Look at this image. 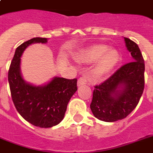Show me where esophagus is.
I'll return each instance as SVG.
<instances>
[{"label": "esophagus", "instance_id": "esophagus-1", "mask_svg": "<svg viewBox=\"0 0 153 153\" xmlns=\"http://www.w3.org/2000/svg\"><path fill=\"white\" fill-rule=\"evenodd\" d=\"M86 82H87V79H86V77H81V78H79V80H78V86H83V85L86 84Z\"/></svg>", "mask_w": 153, "mask_h": 153}]
</instances>
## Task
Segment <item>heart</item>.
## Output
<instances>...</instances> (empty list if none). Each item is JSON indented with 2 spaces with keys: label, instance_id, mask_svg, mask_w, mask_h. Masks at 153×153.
<instances>
[{
  "label": "heart",
  "instance_id": "b5f03b06",
  "mask_svg": "<svg viewBox=\"0 0 153 153\" xmlns=\"http://www.w3.org/2000/svg\"><path fill=\"white\" fill-rule=\"evenodd\" d=\"M97 60L92 69V74L96 79L106 76L116 67L119 61V55L114 49L102 44H96L85 49L79 53V59L85 63Z\"/></svg>",
  "mask_w": 153,
  "mask_h": 153
}]
</instances>
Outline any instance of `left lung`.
<instances>
[{
    "label": "left lung",
    "instance_id": "left-lung-1",
    "mask_svg": "<svg viewBox=\"0 0 153 153\" xmlns=\"http://www.w3.org/2000/svg\"><path fill=\"white\" fill-rule=\"evenodd\" d=\"M133 62L119 68L112 76L94 87L91 109L95 117L106 122L124 119L137 105L145 88V62L139 47L126 38Z\"/></svg>",
    "mask_w": 153,
    "mask_h": 153
}]
</instances>
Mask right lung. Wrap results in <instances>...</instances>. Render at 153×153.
Segmentation results:
<instances>
[{
    "label": "right lung",
    "instance_id": "obj_1",
    "mask_svg": "<svg viewBox=\"0 0 153 153\" xmlns=\"http://www.w3.org/2000/svg\"><path fill=\"white\" fill-rule=\"evenodd\" d=\"M47 42V38L36 37L23 43L16 49L8 71V83L16 109L26 121L40 128H50L62 121L67 104L78 90L77 79L54 77L43 86H35L23 79L20 57L24 51L32 44Z\"/></svg>",
    "mask_w": 153,
    "mask_h": 153
}]
</instances>
